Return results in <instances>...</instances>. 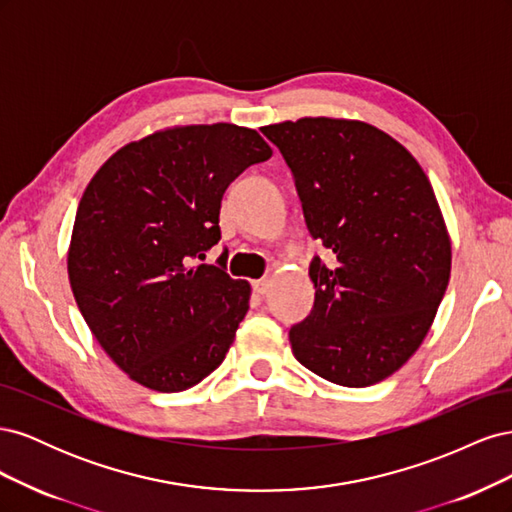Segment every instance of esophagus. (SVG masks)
<instances>
[{
	"label": "esophagus",
	"mask_w": 512,
	"mask_h": 512,
	"mask_svg": "<svg viewBox=\"0 0 512 512\" xmlns=\"http://www.w3.org/2000/svg\"><path fill=\"white\" fill-rule=\"evenodd\" d=\"M269 286H271L269 280H256V282H252V288H254L256 294H267Z\"/></svg>",
	"instance_id": "34e87169"
}]
</instances>
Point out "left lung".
<instances>
[{"instance_id":"8db88e82","label":"left lung","mask_w":512,"mask_h":512,"mask_svg":"<svg viewBox=\"0 0 512 512\" xmlns=\"http://www.w3.org/2000/svg\"><path fill=\"white\" fill-rule=\"evenodd\" d=\"M288 162L309 232L335 267H309L314 309L290 329L297 361L363 389L423 344L451 277V237L421 164L393 136L344 117L262 128Z\"/></svg>"}]
</instances>
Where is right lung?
Masks as SVG:
<instances>
[{
  "label": "right lung",
  "mask_w": 512,
  "mask_h": 512,
  "mask_svg": "<svg viewBox=\"0 0 512 512\" xmlns=\"http://www.w3.org/2000/svg\"><path fill=\"white\" fill-rule=\"evenodd\" d=\"M273 149L235 123L168 126L117 149L83 192L68 247L87 327L126 376L177 393L220 367L252 288L192 265L220 241V203Z\"/></svg>",
  "instance_id": "1"
}]
</instances>
